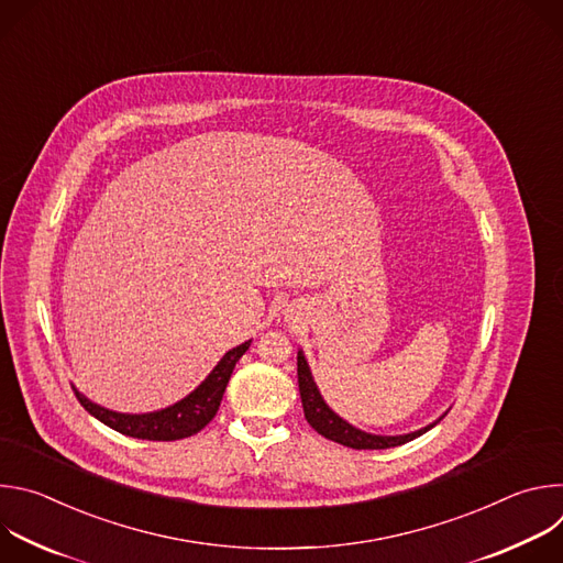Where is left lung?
I'll return each instance as SVG.
<instances>
[{
	"mask_svg": "<svg viewBox=\"0 0 563 563\" xmlns=\"http://www.w3.org/2000/svg\"><path fill=\"white\" fill-rule=\"evenodd\" d=\"M298 389H300V400H302V412H305V419L307 423L318 432L323 434L325 439L330 441H336L341 445H347V448H354V450H385V448H396V445H404L421 434H426L428 430H432L439 421L417 430V432H410V434H396V437H385V434H369V432H363L354 426H350L347 421H343L328 404L323 400V396H320L316 383H313V376L309 372V365L305 361V354L298 350Z\"/></svg>",
	"mask_w": 563,
	"mask_h": 563,
	"instance_id": "obj_1",
	"label": "left lung"
}]
</instances>
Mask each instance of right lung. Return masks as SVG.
<instances>
[{
    "label": "right lung",
    "instance_id": "obj_1",
    "mask_svg": "<svg viewBox=\"0 0 563 563\" xmlns=\"http://www.w3.org/2000/svg\"><path fill=\"white\" fill-rule=\"evenodd\" d=\"M252 341L238 345L233 350H229L220 363L211 369V374L183 400L178 404L157 410V412H148V415H122V412H113L107 410L93 400H89L85 394H79L77 387H73L75 396L82 408L93 415L98 421H102L104 426H109L111 430L133 437V439H146V441H178V439H187L198 434L218 412L222 394L227 389V383L231 378V372L235 367V363L240 361L247 350H250Z\"/></svg>",
    "mask_w": 563,
    "mask_h": 563
}]
</instances>
